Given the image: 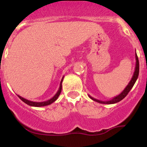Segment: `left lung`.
<instances>
[{
	"label": "left lung",
	"mask_w": 147,
	"mask_h": 147,
	"mask_svg": "<svg viewBox=\"0 0 147 147\" xmlns=\"http://www.w3.org/2000/svg\"><path fill=\"white\" fill-rule=\"evenodd\" d=\"M135 57H136V67H135V71L134 72V75L133 77H132L131 80H130L129 83L128 84L127 86L125 88V89L119 94V95L117 96L114 97V98H112L111 100H107V101H102V100H97L95 98H92L91 97L90 95H89L90 98L94 101H96V102H99V103H102V104H113V103H116V102H119L121 101V100H123L126 95H128V93L129 92V91L131 90V88H133L134 85L135 84L136 82V80H137L138 76H139V59H138V57L137 55H136H136H135Z\"/></svg>",
	"instance_id": "left-lung-1"
}]
</instances>
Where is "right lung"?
Wrapping results in <instances>:
<instances>
[{
	"mask_svg": "<svg viewBox=\"0 0 147 147\" xmlns=\"http://www.w3.org/2000/svg\"><path fill=\"white\" fill-rule=\"evenodd\" d=\"M63 78H64V77L62 78V80H61V82H60V85H59V90H58V91L57 92V93L55 94V96L52 97L51 99L48 100L43 101V102H34V101H31V100H27V99H25V98H22V97L18 95V98H19L20 99L23 101V102H24L25 103H26L27 105H30V106L42 107V106H46V105H50V104H52V102H55V101L58 98L59 95H60L61 91H62V81H63Z\"/></svg>",
	"mask_w": 147,
	"mask_h": 147,
	"instance_id": "right-lung-1",
	"label": "right lung"
}]
</instances>
